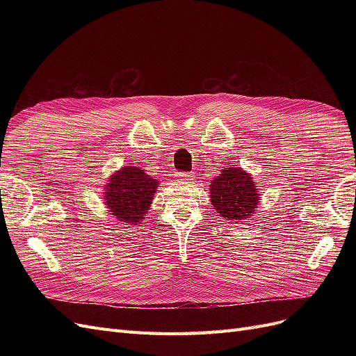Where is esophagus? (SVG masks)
Wrapping results in <instances>:
<instances>
[{"instance_id": "34e87169", "label": "esophagus", "mask_w": 356, "mask_h": 356, "mask_svg": "<svg viewBox=\"0 0 356 356\" xmlns=\"http://www.w3.org/2000/svg\"><path fill=\"white\" fill-rule=\"evenodd\" d=\"M193 178H195V174H193V172H179L178 174V179L181 181H191Z\"/></svg>"}]
</instances>
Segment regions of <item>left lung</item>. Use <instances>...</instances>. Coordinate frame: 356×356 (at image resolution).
<instances>
[{
	"label": "left lung",
	"instance_id": "obj_1",
	"mask_svg": "<svg viewBox=\"0 0 356 356\" xmlns=\"http://www.w3.org/2000/svg\"><path fill=\"white\" fill-rule=\"evenodd\" d=\"M258 200L252 178L241 168H225L211 182L213 209L229 221L246 220L255 211Z\"/></svg>",
	"mask_w": 356,
	"mask_h": 356
}]
</instances>
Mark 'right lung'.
Instances as JSON below:
<instances>
[{"label": "right lung", "instance_id": "1", "mask_svg": "<svg viewBox=\"0 0 356 356\" xmlns=\"http://www.w3.org/2000/svg\"><path fill=\"white\" fill-rule=\"evenodd\" d=\"M157 184V179L147 175L141 168L126 166L110 178L108 186L105 187V203L114 218L139 224L145 218Z\"/></svg>", "mask_w": 356, "mask_h": 356}]
</instances>
